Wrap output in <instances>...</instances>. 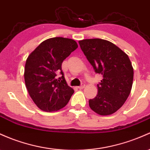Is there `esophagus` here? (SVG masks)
Listing matches in <instances>:
<instances>
[{
    "label": "esophagus",
    "mask_w": 150,
    "mask_h": 150,
    "mask_svg": "<svg viewBox=\"0 0 150 150\" xmlns=\"http://www.w3.org/2000/svg\"><path fill=\"white\" fill-rule=\"evenodd\" d=\"M85 83H83L81 85H80V86L78 87V88L79 89H83L84 88H85Z\"/></svg>",
    "instance_id": "1"
}]
</instances>
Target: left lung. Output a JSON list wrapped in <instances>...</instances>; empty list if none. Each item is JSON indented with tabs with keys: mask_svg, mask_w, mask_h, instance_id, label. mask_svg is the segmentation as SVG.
Listing matches in <instances>:
<instances>
[{
	"mask_svg": "<svg viewBox=\"0 0 150 150\" xmlns=\"http://www.w3.org/2000/svg\"><path fill=\"white\" fill-rule=\"evenodd\" d=\"M79 44L95 72L103 77L98 84V95L89 100L90 108L100 115L113 114L124 105L131 92L134 71L130 60L108 40L85 39Z\"/></svg>",
	"mask_w": 150,
	"mask_h": 150,
	"instance_id": "obj_1",
	"label": "left lung"
}]
</instances>
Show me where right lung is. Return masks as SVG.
<instances>
[{"label": "right lung", "instance_id": "add662e5", "mask_svg": "<svg viewBox=\"0 0 150 150\" xmlns=\"http://www.w3.org/2000/svg\"><path fill=\"white\" fill-rule=\"evenodd\" d=\"M72 39L56 37L44 40L26 60L24 78L35 104L45 112L57 111L67 104L74 93L62 70L63 60L78 48ZM60 74L62 77L57 78Z\"/></svg>", "mask_w": 150, "mask_h": 150}]
</instances>
